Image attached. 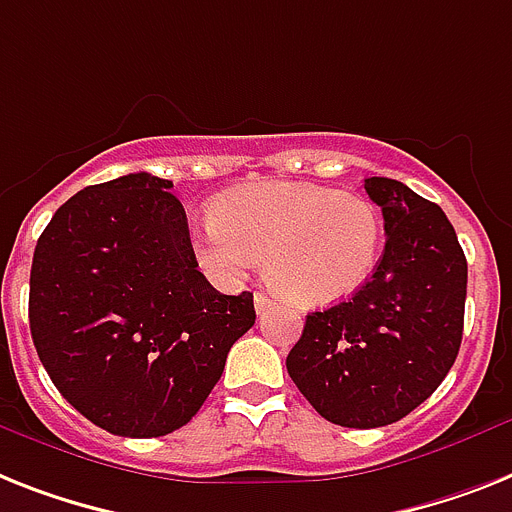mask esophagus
I'll list each match as a JSON object with an SVG mask.
<instances>
[{
  "label": "esophagus",
  "instance_id": "34e87169",
  "mask_svg": "<svg viewBox=\"0 0 512 512\" xmlns=\"http://www.w3.org/2000/svg\"><path fill=\"white\" fill-rule=\"evenodd\" d=\"M253 306H256V314H264L266 308L272 306V298L266 293H256L253 295Z\"/></svg>",
  "mask_w": 512,
  "mask_h": 512
}]
</instances>
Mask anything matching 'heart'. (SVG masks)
<instances>
[{
  "mask_svg": "<svg viewBox=\"0 0 512 512\" xmlns=\"http://www.w3.org/2000/svg\"><path fill=\"white\" fill-rule=\"evenodd\" d=\"M211 277L243 280L264 259L269 285L298 306H329L358 293L377 269L382 217L369 198L301 180H264L214 201L193 232Z\"/></svg>",
  "mask_w": 512,
  "mask_h": 512,
  "instance_id": "b5f03b06",
  "label": "heart"
}]
</instances>
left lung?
Masks as SVG:
<instances>
[{"instance_id": "8db88e82", "label": "left lung", "mask_w": 512, "mask_h": 512, "mask_svg": "<svg viewBox=\"0 0 512 512\" xmlns=\"http://www.w3.org/2000/svg\"><path fill=\"white\" fill-rule=\"evenodd\" d=\"M363 188L387 232L377 272L350 301L308 314L287 356L303 398L348 429L395 424L437 390L458 358L468 285L445 211L390 177Z\"/></svg>"}]
</instances>
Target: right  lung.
<instances>
[{
  "instance_id": "right-lung-1",
  "label": "right lung",
  "mask_w": 512,
  "mask_h": 512,
  "mask_svg": "<svg viewBox=\"0 0 512 512\" xmlns=\"http://www.w3.org/2000/svg\"><path fill=\"white\" fill-rule=\"evenodd\" d=\"M172 180L149 172L78 190L33 251L28 319L62 398L120 437L185 426L256 322L253 293L198 272Z\"/></svg>"
}]
</instances>
